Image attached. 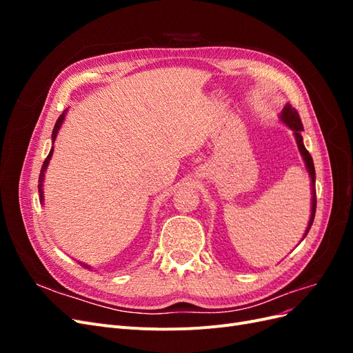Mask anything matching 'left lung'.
<instances>
[{"mask_svg":"<svg viewBox=\"0 0 353 353\" xmlns=\"http://www.w3.org/2000/svg\"><path fill=\"white\" fill-rule=\"evenodd\" d=\"M280 121L287 126L290 128V130L293 131V135H294V140H296V144H297V148L299 152H301V156L305 162V166H306V170L309 174V179H311V216H309V222H307V227L305 230V234L302 240L306 237V234L309 232V230H311V225L314 222V218H315V209H316V191H315V168H314V160H312V156L309 154V152L306 150V147L303 144V137H302V131H303V125L301 122V117H299V113L296 112V109L292 108V104H285L281 113H280ZM301 240V241H302Z\"/></svg>","mask_w":353,"mask_h":353,"instance_id":"1","label":"left lung"}]
</instances>
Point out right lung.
Here are the masks:
<instances>
[{
    "label": "right lung",
    "instance_id": "add662e5",
    "mask_svg": "<svg viewBox=\"0 0 353 353\" xmlns=\"http://www.w3.org/2000/svg\"><path fill=\"white\" fill-rule=\"evenodd\" d=\"M66 114H68V109L60 114V117H59L56 125H54V130H52V134H51V143H52V144H54L56 138H57V134H59V131H60V128H61L63 122H65V119H66ZM52 152H54V145L51 147V150H50L47 159L44 160V163H42L41 174H39V178H38V193H39V201H41V205H44V179H46V172H47V169H48V165H50V160H51ZM78 263L82 265V266H85V268L92 270L88 263H83V262H81V261H78Z\"/></svg>",
    "mask_w": 353,
    "mask_h": 353
}]
</instances>
